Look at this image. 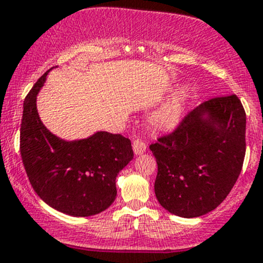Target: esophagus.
Returning a JSON list of instances; mask_svg holds the SVG:
<instances>
[{"mask_svg": "<svg viewBox=\"0 0 263 263\" xmlns=\"http://www.w3.org/2000/svg\"><path fill=\"white\" fill-rule=\"evenodd\" d=\"M147 149V145H145L144 142H142V140L137 139L133 142V151H134V153L137 154V156H140V154H143Z\"/></svg>", "mask_w": 263, "mask_h": 263, "instance_id": "34e87169", "label": "esophagus"}]
</instances>
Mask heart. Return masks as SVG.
Wrapping results in <instances>:
<instances>
[{"instance_id":"obj_1","label":"heart","mask_w":263,"mask_h":263,"mask_svg":"<svg viewBox=\"0 0 263 263\" xmlns=\"http://www.w3.org/2000/svg\"><path fill=\"white\" fill-rule=\"evenodd\" d=\"M185 101V92H177L172 99H170L166 104L162 105V106L152 115V124L159 129L172 128V126L180 120V116L181 114H182Z\"/></svg>"}]
</instances>
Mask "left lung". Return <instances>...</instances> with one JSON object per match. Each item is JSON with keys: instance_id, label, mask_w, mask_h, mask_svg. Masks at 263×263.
<instances>
[{"instance_id": "1", "label": "left lung", "mask_w": 263, "mask_h": 263, "mask_svg": "<svg viewBox=\"0 0 263 263\" xmlns=\"http://www.w3.org/2000/svg\"><path fill=\"white\" fill-rule=\"evenodd\" d=\"M149 145L158 166L159 204L182 218H197L224 201L246 154V111L235 95L195 107L170 134Z\"/></svg>"}]
</instances>
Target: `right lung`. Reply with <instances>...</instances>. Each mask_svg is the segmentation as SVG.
<instances>
[{"label":"right lung","instance_id":"1","mask_svg":"<svg viewBox=\"0 0 263 263\" xmlns=\"http://www.w3.org/2000/svg\"><path fill=\"white\" fill-rule=\"evenodd\" d=\"M49 71L24 101L20 128L24 167L34 191L53 209L72 216L95 215L115 200L116 176L134 156L132 142L107 132L74 142L51 134L36 110V95Z\"/></svg>","mask_w":263,"mask_h":263}]
</instances>
